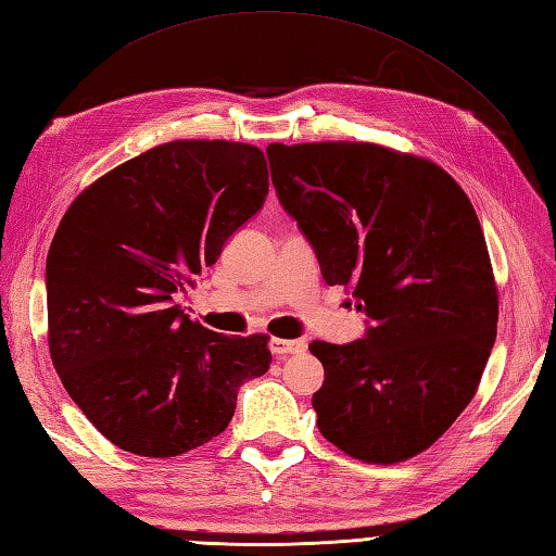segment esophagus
Segmentation results:
<instances>
[{
  "label": "esophagus",
  "instance_id": "obj_1",
  "mask_svg": "<svg viewBox=\"0 0 556 556\" xmlns=\"http://www.w3.org/2000/svg\"><path fill=\"white\" fill-rule=\"evenodd\" d=\"M271 351L277 356H291V353H303L305 341L303 339H271Z\"/></svg>",
  "mask_w": 556,
  "mask_h": 556
}]
</instances>
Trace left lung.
<instances>
[{
    "label": "left lung",
    "instance_id": "left-lung-1",
    "mask_svg": "<svg viewBox=\"0 0 556 556\" xmlns=\"http://www.w3.org/2000/svg\"><path fill=\"white\" fill-rule=\"evenodd\" d=\"M281 207L329 287L368 315L351 344L313 341L325 440L365 464L432 446L476 396L500 301L468 195L434 162L375 143L267 146Z\"/></svg>",
    "mask_w": 556,
    "mask_h": 556
}]
</instances>
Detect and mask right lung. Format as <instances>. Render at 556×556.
Here are the masks:
<instances>
[{
	"label": "right lung",
	"instance_id": "obj_1",
	"mask_svg": "<svg viewBox=\"0 0 556 556\" xmlns=\"http://www.w3.org/2000/svg\"><path fill=\"white\" fill-rule=\"evenodd\" d=\"M263 150L172 140L83 191L47 253V339L86 418L124 452L169 458L227 430L267 334L224 337L174 301L263 207Z\"/></svg>",
	"mask_w": 556,
	"mask_h": 556
}]
</instances>
